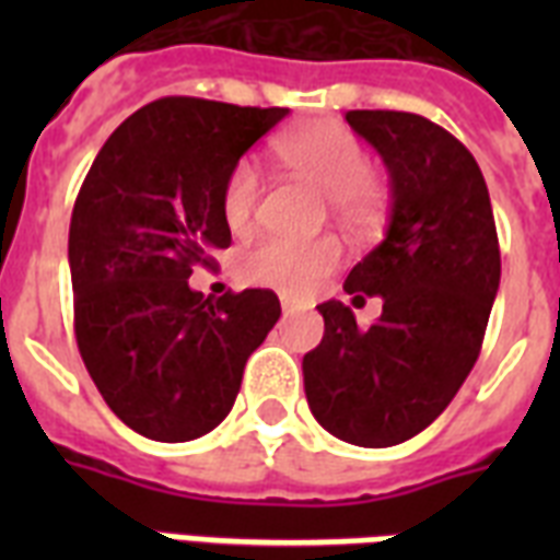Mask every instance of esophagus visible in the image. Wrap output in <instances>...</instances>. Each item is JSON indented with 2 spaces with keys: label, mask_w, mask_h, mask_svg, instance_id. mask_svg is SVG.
<instances>
[{
  "label": "esophagus",
  "mask_w": 560,
  "mask_h": 560,
  "mask_svg": "<svg viewBox=\"0 0 560 560\" xmlns=\"http://www.w3.org/2000/svg\"><path fill=\"white\" fill-rule=\"evenodd\" d=\"M302 302H299V299H293V296H281V311H284V314H296V311H302Z\"/></svg>",
  "instance_id": "1"
}]
</instances>
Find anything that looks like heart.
<instances>
[{
    "mask_svg": "<svg viewBox=\"0 0 560 560\" xmlns=\"http://www.w3.org/2000/svg\"><path fill=\"white\" fill-rule=\"evenodd\" d=\"M276 160L288 174L319 188L334 214L349 223H363L383 200L381 179L366 165V151L349 127L334 121H316L281 136ZM261 177L249 162H237L229 171L220 206L232 232L253 226L261 202ZM342 244L334 235L307 237H264L241 255V276L255 284H270L284 293H307L340 267Z\"/></svg>",
    "mask_w": 560,
    "mask_h": 560,
    "instance_id": "heart-1",
    "label": "heart"
}]
</instances>
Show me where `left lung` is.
I'll list each match as a JSON object with an SVG mask.
<instances>
[{"label": "left lung", "mask_w": 560, "mask_h": 560, "mask_svg": "<svg viewBox=\"0 0 560 560\" xmlns=\"http://www.w3.org/2000/svg\"><path fill=\"white\" fill-rule=\"evenodd\" d=\"M346 121L389 171V226L349 272L346 293L381 296L360 328L351 307H319L323 342L302 360L307 407L331 435L392 447L442 416L482 349L500 288L494 211L477 160L416 113L349 109Z\"/></svg>", "instance_id": "8db88e82"}]
</instances>
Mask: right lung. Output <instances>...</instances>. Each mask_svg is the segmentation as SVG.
Masks as SVG:
<instances>
[{
  "label": "right lung",
  "instance_id": "1",
  "mask_svg": "<svg viewBox=\"0 0 560 560\" xmlns=\"http://www.w3.org/2000/svg\"><path fill=\"white\" fill-rule=\"evenodd\" d=\"M288 113L160 98L116 127L83 179L69 226L74 337L101 398L144 439L214 430L279 323L272 290L202 299L188 276L232 244L223 183Z\"/></svg>",
  "mask_w": 560,
  "mask_h": 560
}]
</instances>
